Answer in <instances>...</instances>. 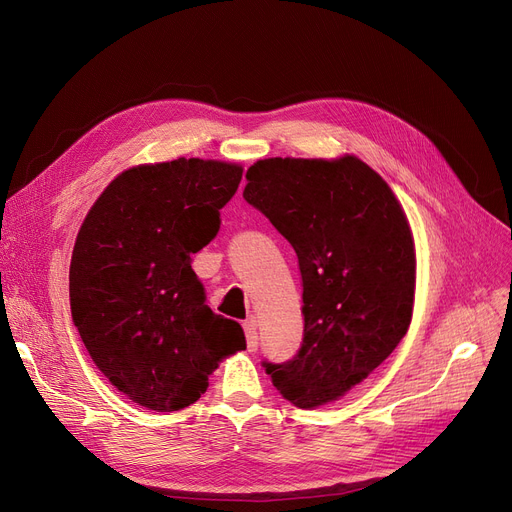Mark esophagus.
I'll return each mask as SVG.
<instances>
[{
  "mask_svg": "<svg viewBox=\"0 0 512 512\" xmlns=\"http://www.w3.org/2000/svg\"><path fill=\"white\" fill-rule=\"evenodd\" d=\"M242 328H245V336H247V348H249V353H255V351H257V346H259L257 321H255V317L245 319V324H242Z\"/></svg>",
  "mask_w": 512,
  "mask_h": 512,
  "instance_id": "obj_1",
  "label": "esophagus"
}]
</instances>
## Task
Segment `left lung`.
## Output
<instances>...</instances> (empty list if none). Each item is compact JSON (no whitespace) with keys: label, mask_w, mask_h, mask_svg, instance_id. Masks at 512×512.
<instances>
[{"label":"left lung","mask_w":512,"mask_h":512,"mask_svg":"<svg viewBox=\"0 0 512 512\" xmlns=\"http://www.w3.org/2000/svg\"><path fill=\"white\" fill-rule=\"evenodd\" d=\"M245 201L299 257L303 342L284 363L263 361L280 394L315 409L390 357L415 301V245L390 186L361 159H259Z\"/></svg>","instance_id":"left-lung-1"}]
</instances>
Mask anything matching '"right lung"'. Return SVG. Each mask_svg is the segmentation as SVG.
<instances>
[{
  "label": "right lung",
  "mask_w": 512,
  "mask_h": 512,
  "mask_svg": "<svg viewBox=\"0 0 512 512\" xmlns=\"http://www.w3.org/2000/svg\"><path fill=\"white\" fill-rule=\"evenodd\" d=\"M240 178L236 164L197 157L130 168L80 226L72 321L97 369L141 407L193 405L218 361L247 348L238 321L205 305L191 267L220 232Z\"/></svg>",
  "instance_id": "right-lung-1"
}]
</instances>
